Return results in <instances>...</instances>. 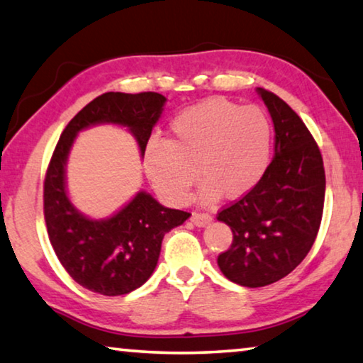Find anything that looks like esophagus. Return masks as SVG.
Listing matches in <instances>:
<instances>
[{
	"label": "esophagus",
	"mask_w": 363,
	"mask_h": 363,
	"mask_svg": "<svg viewBox=\"0 0 363 363\" xmlns=\"http://www.w3.org/2000/svg\"><path fill=\"white\" fill-rule=\"evenodd\" d=\"M192 223L196 226H205L207 223H210L212 221V216H210L208 213H200V212H194L192 216H191Z\"/></svg>",
	"instance_id": "obj_1"
}]
</instances>
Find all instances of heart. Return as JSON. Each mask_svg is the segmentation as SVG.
<instances>
[{
    "label": "heart",
    "instance_id": "b5f03b06",
    "mask_svg": "<svg viewBox=\"0 0 363 363\" xmlns=\"http://www.w3.org/2000/svg\"><path fill=\"white\" fill-rule=\"evenodd\" d=\"M172 138H150L143 167L156 192L169 203L187 202L197 173L205 181V202L223 194L238 199L256 187L266 172L272 127L257 107H241L213 97L187 107L171 121Z\"/></svg>",
    "mask_w": 363,
    "mask_h": 363
}]
</instances>
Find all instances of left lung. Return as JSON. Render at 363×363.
I'll list each match as a JSON object with an SVG mask.
<instances>
[{
	"label": "left lung",
	"instance_id": "left-lung-1",
	"mask_svg": "<svg viewBox=\"0 0 363 363\" xmlns=\"http://www.w3.org/2000/svg\"><path fill=\"white\" fill-rule=\"evenodd\" d=\"M257 93L274 122L275 156L256 187L216 215L233 231L218 267L250 289L277 282L306 257L320 231L326 191L321 151L298 113L270 91Z\"/></svg>",
	"mask_w": 363,
	"mask_h": 363
}]
</instances>
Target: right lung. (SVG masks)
<instances>
[{
	"label": "right lung",
	"instance_id": "right-lung-1",
	"mask_svg": "<svg viewBox=\"0 0 363 363\" xmlns=\"http://www.w3.org/2000/svg\"><path fill=\"white\" fill-rule=\"evenodd\" d=\"M158 93H104L84 106L60 135L43 181V216L58 261L74 282L106 296L125 295L142 286L158 264L163 238L191 213L166 208L147 192L107 220L81 215L67 196L65 164L79 130L111 122L127 127L145 150L163 112Z\"/></svg>",
	"mask_w": 363,
	"mask_h": 363
}]
</instances>
